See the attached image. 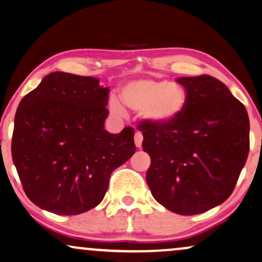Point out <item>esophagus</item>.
Masks as SVG:
<instances>
[{
	"instance_id": "1",
	"label": "esophagus",
	"mask_w": 262,
	"mask_h": 262,
	"mask_svg": "<svg viewBox=\"0 0 262 262\" xmlns=\"http://www.w3.org/2000/svg\"><path fill=\"white\" fill-rule=\"evenodd\" d=\"M142 140H144L142 134L140 133V132H137V133H135V137H134V141H135V145H137V147H139V148L141 147Z\"/></svg>"
}]
</instances>
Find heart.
<instances>
[{
  "mask_svg": "<svg viewBox=\"0 0 262 262\" xmlns=\"http://www.w3.org/2000/svg\"><path fill=\"white\" fill-rule=\"evenodd\" d=\"M121 100L134 111H142L145 120L153 124H167L183 113L187 93L179 83L167 80L141 79L127 82L121 89ZM109 109L115 116L123 117L125 110L117 99L111 98Z\"/></svg>",
  "mask_w": 262,
  "mask_h": 262,
  "instance_id": "b5f03b06",
  "label": "heart"
}]
</instances>
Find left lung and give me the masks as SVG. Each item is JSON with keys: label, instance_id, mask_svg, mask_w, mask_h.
Segmentation results:
<instances>
[{"label": "left lung", "instance_id": "obj_1", "mask_svg": "<svg viewBox=\"0 0 262 262\" xmlns=\"http://www.w3.org/2000/svg\"><path fill=\"white\" fill-rule=\"evenodd\" d=\"M183 113L167 124L142 121V147L151 158L146 181L153 198L173 213L193 215L231 195L249 152L245 105L210 75L179 78Z\"/></svg>", "mask_w": 262, "mask_h": 262}]
</instances>
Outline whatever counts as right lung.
<instances>
[{
    "instance_id": "right-lung-1",
    "label": "right lung",
    "mask_w": 262,
    "mask_h": 262,
    "mask_svg": "<svg viewBox=\"0 0 262 262\" xmlns=\"http://www.w3.org/2000/svg\"><path fill=\"white\" fill-rule=\"evenodd\" d=\"M109 89L99 79L54 72L24 97L14 118L12 157L27 198L75 215L102 202L111 172L135 153L134 129H104Z\"/></svg>"
}]
</instances>
